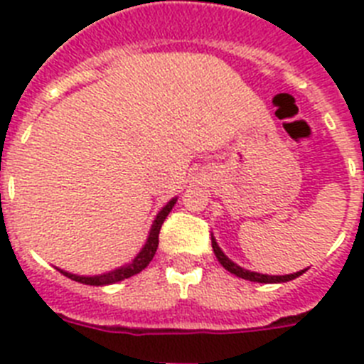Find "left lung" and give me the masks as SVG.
<instances>
[{
  "label": "left lung",
  "instance_id": "8db88e82",
  "mask_svg": "<svg viewBox=\"0 0 364 364\" xmlns=\"http://www.w3.org/2000/svg\"><path fill=\"white\" fill-rule=\"evenodd\" d=\"M211 246H213V253H215V257L218 259V262H220V264L224 266L228 272L233 273V275H237V277H240V279H246V281L262 282V284H279V282L294 281V279H297L299 275H302L304 272H308V268H306V269H301V272L288 273V275H268V273H257V272H252V269L242 268V266H239V264H235L233 260H231L226 253L222 252L220 246H218L217 240H215L213 233H211Z\"/></svg>",
  "mask_w": 364,
  "mask_h": 364
}]
</instances>
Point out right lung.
<instances>
[{"label":"right lung","mask_w":364,"mask_h":364,"mask_svg":"<svg viewBox=\"0 0 364 364\" xmlns=\"http://www.w3.org/2000/svg\"><path fill=\"white\" fill-rule=\"evenodd\" d=\"M176 200H178V197H173L171 200L167 202L162 210L156 213L153 224H151V230H149V235H147L146 244H144L142 250H140V252L134 255V259L129 260L127 264L118 266V268L111 269V272L100 273V275H76V273L65 272V269H60V268L56 269L60 273H63L65 277L73 279V281L76 282H82V284H89V286H107V284H114V282L124 281V279L133 277V275L142 272L144 268H147V264L153 260L154 253H156V247H159L160 228H162L164 220H166V217L169 215V211L173 210V205L176 204Z\"/></svg>","instance_id":"add662e5"}]
</instances>
